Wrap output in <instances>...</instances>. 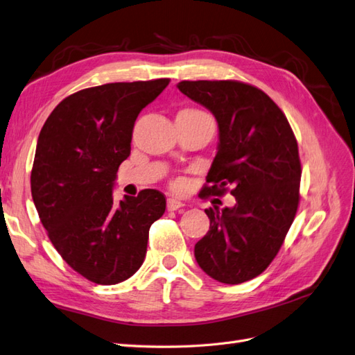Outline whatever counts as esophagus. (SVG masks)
Returning a JSON list of instances; mask_svg holds the SVG:
<instances>
[{
	"label": "esophagus",
	"instance_id": "obj_1",
	"mask_svg": "<svg viewBox=\"0 0 355 355\" xmlns=\"http://www.w3.org/2000/svg\"><path fill=\"white\" fill-rule=\"evenodd\" d=\"M184 206H185V205L182 203V201L176 200V198H168V200H167V209H168V210H178V209L184 207Z\"/></svg>",
	"mask_w": 355,
	"mask_h": 355
}]
</instances>
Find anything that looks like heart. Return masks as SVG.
I'll return each mask as SVG.
<instances>
[{
	"instance_id": "heart-1",
	"label": "heart",
	"mask_w": 355,
	"mask_h": 355,
	"mask_svg": "<svg viewBox=\"0 0 355 355\" xmlns=\"http://www.w3.org/2000/svg\"><path fill=\"white\" fill-rule=\"evenodd\" d=\"M179 113H187V114H194V116H201V118H210L207 113H205L203 110H198V109H185Z\"/></svg>"
}]
</instances>
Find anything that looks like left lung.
I'll list each match as a JSON object with an SVG mask.
<instances>
[{"label":"left lung","instance_id":"8db88e82","mask_svg":"<svg viewBox=\"0 0 355 355\" xmlns=\"http://www.w3.org/2000/svg\"><path fill=\"white\" fill-rule=\"evenodd\" d=\"M178 88L214 113L216 157L201 196H234L233 207H209L207 234L196 243L198 266L223 284H242L273 261L300 201L299 146L284 112L252 85L182 80Z\"/></svg>","mask_w":355,"mask_h":355}]
</instances>
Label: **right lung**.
<instances>
[{
	"mask_svg": "<svg viewBox=\"0 0 355 355\" xmlns=\"http://www.w3.org/2000/svg\"><path fill=\"white\" fill-rule=\"evenodd\" d=\"M170 79L118 82L64 98L46 119L31 170L40 221L62 260L86 279L114 285L143 264L149 228L166 210L157 189L125 196L113 185L130 157L134 122Z\"/></svg>",
	"mask_w": 355,
	"mask_h": 355,
	"instance_id": "add662e5",
	"label": "right lung"
}]
</instances>
